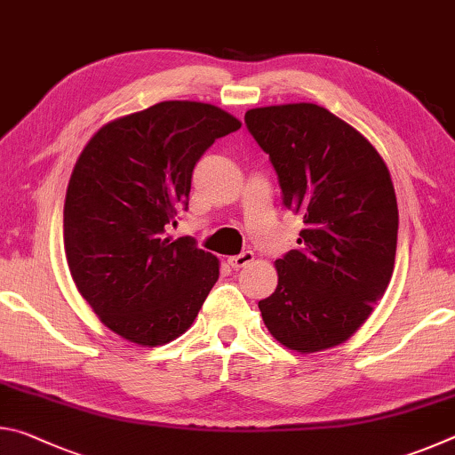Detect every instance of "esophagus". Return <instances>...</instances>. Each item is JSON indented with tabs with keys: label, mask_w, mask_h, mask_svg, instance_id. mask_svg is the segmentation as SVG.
I'll use <instances>...</instances> for the list:
<instances>
[{
	"label": "esophagus",
	"mask_w": 455,
	"mask_h": 455,
	"mask_svg": "<svg viewBox=\"0 0 455 455\" xmlns=\"http://www.w3.org/2000/svg\"><path fill=\"white\" fill-rule=\"evenodd\" d=\"M255 260V252L252 251H244L241 252V255H235V257H228V265L233 268H243L249 263H252Z\"/></svg>",
	"instance_id": "esophagus-1"
}]
</instances>
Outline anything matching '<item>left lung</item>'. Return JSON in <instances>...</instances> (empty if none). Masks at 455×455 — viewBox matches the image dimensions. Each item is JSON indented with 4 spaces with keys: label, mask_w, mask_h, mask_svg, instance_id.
<instances>
[{
    "label": "left lung",
    "mask_w": 455,
    "mask_h": 455,
    "mask_svg": "<svg viewBox=\"0 0 455 455\" xmlns=\"http://www.w3.org/2000/svg\"><path fill=\"white\" fill-rule=\"evenodd\" d=\"M279 176L283 203L303 217L299 249L275 260L279 283L259 301L291 351L347 341L394 275L397 198L389 168L367 138L327 108L299 102L244 114Z\"/></svg>",
    "instance_id": "left-lung-1"
}]
</instances>
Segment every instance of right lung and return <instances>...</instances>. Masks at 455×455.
<instances>
[{
	"instance_id": "right-lung-1",
	"label": "right lung",
	"mask_w": 455,
	"mask_h": 455,
	"mask_svg": "<svg viewBox=\"0 0 455 455\" xmlns=\"http://www.w3.org/2000/svg\"><path fill=\"white\" fill-rule=\"evenodd\" d=\"M241 128L219 106L168 100L108 122L84 146L64 204V246L80 295L130 343L187 331L219 281V259L166 235L198 158Z\"/></svg>"
}]
</instances>
